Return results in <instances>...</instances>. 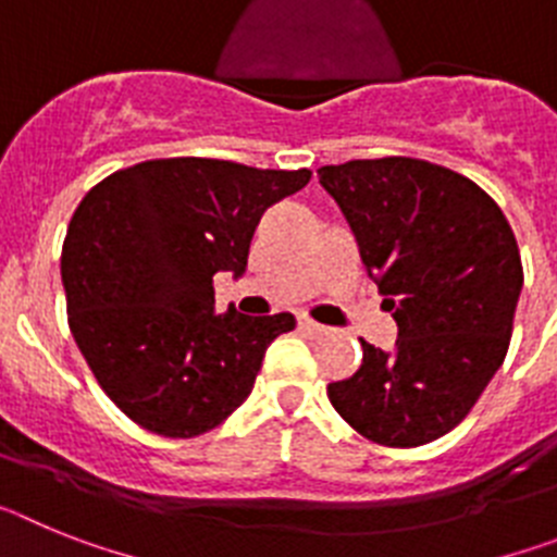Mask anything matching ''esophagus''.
<instances>
[{
    "mask_svg": "<svg viewBox=\"0 0 557 557\" xmlns=\"http://www.w3.org/2000/svg\"><path fill=\"white\" fill-rule=\"evenodd\" d=\"M298 329H301L304 334H323V326L321 323H314L312 318H301V321H298Z\"/></svg>",
    "mask_w": 557,
    "mask_h": 557,
    "instance_id": "obj_1",
    "label": "esophagus"
}]
</instances>
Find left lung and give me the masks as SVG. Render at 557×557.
<instances>
[{"mask_svg":"<svg viewBox=\"0 0 557 557\" xmlns=\"http://www.w3.org/2000/svg\"><path fill=\"white\" fill-rule=\"evenodd\" d=\"M385 295L393 351L362 339V366L326 387L351 430L391 449L437 441L469 416L505 362L519 304V245L488 191L407 156L318 170Z\"/></svg>","mask_w":557,"mask_h":557,"instance_id":"8db88e82","label":"left lung"}]
</instances>
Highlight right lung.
<instances>
[{"instance_id":"obj_1","label":"right lung","mask_w":557,"mask_h":557,"mask_svg":"<svg viewBox=\"0 0 557 557\" xmlns=\"http://www.w3.org/2000/svg\"><path fill=\"white\" fill-rule=\"evenodd\" d=\"M309 170L220 159H152L86 191L61 250L69 329L133 424L195 437L253 391L268 346L293 314L214 312V273H245L253 231Z\"/></svg>"}]
</instances>
